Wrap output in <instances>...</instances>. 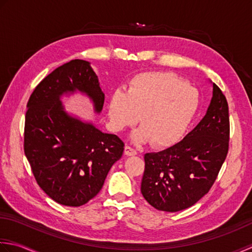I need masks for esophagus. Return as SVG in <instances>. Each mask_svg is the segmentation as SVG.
<instances>
[{"label":"esophagus","mask_w":252,"mask_h":252,"mask_svg":"<svg viewBox=\"0 0 252 252\" xmlns=\"http://www.w3.org/2000/svg\"><path fill=\"white\" fill-rule=\"evenodd\" d=\"M124 152H125V155L127 157H132V156H136L137 155L136 149H133V148H131L129 146H126L125 147V151Z\"/></svg>","instance_id":"esophagus-1"}]
</instances>
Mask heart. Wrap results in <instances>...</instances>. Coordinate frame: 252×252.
Listing matches in <instances>:
<instances>
[{
    "label": "heart",
    "mask_w": 252,
    "mask_h": 252,
    "mask_svg": "<svg viewBox=\"0 0 252 252\" xmlns=\"http://www.w3.org/2000/svg\"><path fill=\"white\" fill-rule=\"evenodd\" d=\"M199 109L198 91L172 73L150 71L137 75L128 90L117 89L107 105L110 126L120 132L140 121L132 133L135 142L152 140L158 148H168L182 140Z\"/></svg>",
    "instance_id": "1"
}]
</instances>
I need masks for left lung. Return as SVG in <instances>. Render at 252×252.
<instances>
[{
    "mask_svg": "<svg viewBox=\"0 0 252 252\" xmlns=\"http://www.w3.org/2000/svg\"><path fill=\"white\" fill-rule=\"evenodd\" d=\"M212 99L199 124L176 145L145 155L141 193L160 211L177 212L199 201L218 177L227 156L226 97L212 84Z\"/></svg>",
    "mask_w": 252,
    "mask_h": 252,
    "instance_id": "1",
    "label": "left lung"
}]
</instances>
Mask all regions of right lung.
<instances>
[{
	"label": "right lung",
	"mask_w": 252,
	"mask_h": 252,
	"mask_svg": "<svg viewBox=\"0 0 252 252\" xmlns=\"http://www.w3.org/2000/svg\"><path fill=\"white\" fill-rule=\"evenodd\" d=\"M80 92L99 114L104 94L89 62L73 60L35 87L27 103L24 150L40 188L55 202L80 207L95 197L124 151L116 135L70 115L62 96Z\"/></svg>",
	"instance_id": "right-lung-1"
}]
</instances>
